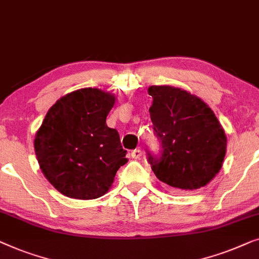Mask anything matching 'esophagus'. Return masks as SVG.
<instances>
[{"instance_id":"1","label":"esophagus","mask_w":259,"mask_h":259,"mask_svg":"<svg viewBox=\"0 0 259 259\" xmlns=\"http://www.w3.org/2000/svg\"><path fill=\"white\" fill-rule=\"evenodd\" d=\"M131 157L135 159H138L142 157V150L141 149H135V150L131 151Z\"/></svg>"}]
</instances>
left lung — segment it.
I'll return each instance as SVG.
<instances>
[{"label": "left lung", "instance_id": "8db88e82", "mask_svg": "<svg viewBox=\"0 0 259 259\" xmlns=\"http://www.w3.org/2000/svg\"><path fill=\"white\" fill-rule=\"evenodd\" d=\"M149 109L161 150H147L159 181L174 189L197 190L220 172L227 136L213 111L195 95L170 85H151Z\"/></svg>", "mask_w": 259, "mask_h": 259}]
</instances>
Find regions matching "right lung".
I'll return each mask as SVG.
<instances>
[{
	"label": "right lung",
	"mask_w": 259,
	"mask_h": 259,
	"mask_svg": "<svg viewBox=\"0 0 259 259\" xmlns=\"http://www.w3.org/2000/svg\"><path fill=\"white\" fill-rule=\"evenodd\" d=\"M114 103V95L85 88L65 95L47 112L35 154L43 175L64 196L101 197L128 162L117 130L105 123Z\"/></svg>",
	"instance_id": "add662e5"
}]
</instances>
